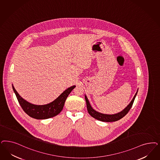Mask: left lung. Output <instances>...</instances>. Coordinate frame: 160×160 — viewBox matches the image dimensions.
<instances>
[{
    "label": "left lung",
    "mask_w": 160,
    "mask_h": 160,
    "mask_svg": "<svg viewBox=\"0 0 160 160\" xmlns=\"http://www.w3.org/2000/svg\"><path fill=\"white\" fill-rule=\"evenodd\" d=\"M137 92L136 93L135 95H134V98L132 99V100L131 101V102L124 109L123 111H122L121 112H120L119 113L113 114V115L103 114V113H99L97 111H95L91 107L87 97L86 96H85V101H86V102H87L88 113H89V115L91 117H92L93 118L97 119L99 121H103V122H113V121H118L120 119L122 118L124 116H125L127 114V113L129 112L130 109L131 108V107L132 106V104L134 103V99H135V98L137 95Z\"/></svg>",
    "instance_id": "1"
}]
</instances>
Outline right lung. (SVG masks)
Instances as JSON below:
<instances>
[{
    "instance_id": "obj_1",
    "label": "right lung",
    "mask_w": 160,
    "mask_h": 160,
    "mask_svg": "<svg viewBox=\"0 0 160 160\" xmlns=\"http://www.w3.org/2000/svg\"><path fill=\"white\" fill-rule=\"evenodd\" d=\"M75 87V86H72L68 88L51 103L44 105H36L29 103L23 99L16 91L14 87L12 86L13 91L15 93L16 98L22 109L29 116L37 119L50 118L60 113L63 108V105L68 96Z\"/></svg>"
}]
</instances>
